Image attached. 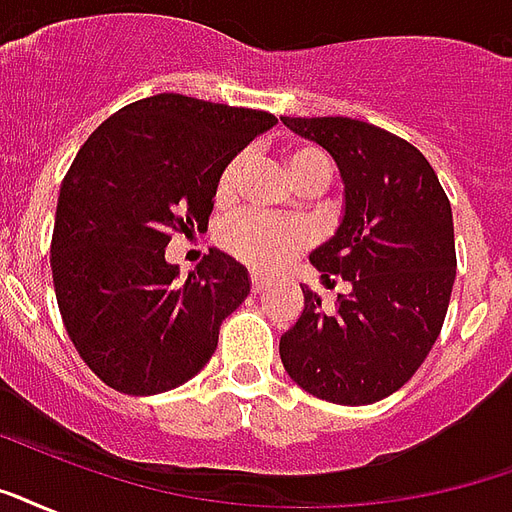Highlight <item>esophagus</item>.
Returning a JSON list of instances; mask_svg holds the SVG:
<instances>
[{
    "mask_svg": "<svg viewBox=\"0 0 512 512\" xmlns=\"http://www.w3.org/2000/svg\"><path fill=\"white\" fill-rule=\"evenodd\" d=\"M249 282H252V292H263L265 287H268V279H265L263 273H252V279H249Z\"/></svg>",
    "mask_w": 512,
    "mask_h": 512,
    "instance_id": "esophagus-1",
    "label": "esophagus"
}]
</instances>
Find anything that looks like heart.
Masks as SVG:
<instances>
[{
	"mask_svg": "<svg viewBox=\"0 0 512 512\" xmlns=\"http://www.w3.org/2000/svg\"><path fill=\"white\" fill-rule=\"evenodd\" d=\"M284 163L295 185L303 190H314L330 177V158L317 144L292 142L284 147ZM247 166V155L236 152L222 163L217 182H214V198L217 204H230L239 193L241 174ZM222 249L233 255L239 263L255 268V271H279L298 255L306 244V228L295 220H279L265 214L247 212L225 222L220 230Z\"/></svg>",
	"mask_w": 512,
	"mask_h": 512,
	"instance_id": "heart-1",
	"label": "heart"
}]
</instances>
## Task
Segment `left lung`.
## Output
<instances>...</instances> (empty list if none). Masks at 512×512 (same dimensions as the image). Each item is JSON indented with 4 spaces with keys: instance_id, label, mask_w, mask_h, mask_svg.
Instances as JSON below:
<instances>
[{
    "instance_id": "1",
    "label": "left lung",
    "mask_w": 512,
    "mask_h": 512,
    "mask_svg": "<svg viewBox=\"0 0 512 512\" xmlns=\"http://www.w3.org/2000/svg\"><path fill=\"white\" fill-rule=\"evenodd\" d=\"M282 123L341 169L343 222L311 265L351 284L333 311L303 290V314L279 341L284 370L327 403H378L421 368L446 319L456 276L448 195L427 158L384 128L351 117Z\"/></svg>"
}]
</instances>
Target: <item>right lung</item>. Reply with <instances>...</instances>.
Returning <instances> with one entry per match:
<instances>
[{"label": "right lung", "mask_w": 512, "mask_h": 512, "mask_svg": "<svg viewBox=\"0 0 512 512\" xmlns=\"http://www.w3.org/2000/svg\"><path fill=\"white\" fill-rule=\"evenodd\" d=\"M273 123L263 109L158 93L117 109L80 147L58 193L50 268L66 333L107 386L161 395L209 362L249 276L209 249L177 282L166 247L206 228L222 163Z\"/></svg>", "instance_id": "1"}]
</instances>
